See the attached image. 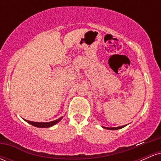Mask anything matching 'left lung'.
<instances>
[{
    "mask_svg": "<svg viewBox=\"0 0 161 161\" xmlns=\"http://www.w3.org/2000/svg\"><path fill=\"white\" fill-rule=\"evenodd\" d=\"M125 125H123V126H118V127H104V128L107 129H110V130H115V129H119L121 128H123Z\"/></svg>",
    "mask_w": 161,
    "mask_h": 161,
    "instance_id": "1",
    "label": "left lung"
}]
</instances>
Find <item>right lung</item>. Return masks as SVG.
<instances>
[{"instance_id": "obj_1", "label": "right lung", "mask_w": 161, "mask_h": 161, "mask_svg": "<svg viewBox=\"0 0 161 161\" xmlns=\"http://www.w3.org/2000/svg\"><path fill=\"white\" fill-rule=\"evenodd\" d=\"M63 117L59 118L58 119H56V120H53L51 122H47V123H37V122H32V121H29V120H25L27 123H30L31 125H34V126L36 127H40V128H47V127H51L52 125L57 124L58 122H60L61 120Z\"/></svg>"}]
</instances>
